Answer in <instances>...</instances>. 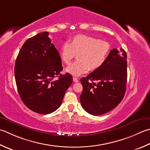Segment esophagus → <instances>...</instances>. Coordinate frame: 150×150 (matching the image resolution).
Returning a JSON list of instances; mask_svg holds the SVG:
<instances>
[{
    "instance_id": "34e87169",
    "label": "esophagus",
    "mask_w": 150,
    "mask_h": 150,
    "mask_svg": "<svg viewBox=\"0 0 150 150\" xmlns=\"http://www.w3.org/2000/svg\"><path fill=\"white\" fill-rule=\"evenodd\" d=\"M73 81L75 82V83H77V82H79V79L77 77H73Z\"/></svg>"
}]
</instances>
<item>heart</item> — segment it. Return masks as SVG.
<instances>
[{
  "label": "heart",
  "instance_id": "obj_1",
  "mask_svg": "<svg viewBox=\"0 0 150 150\" xmlns=\"http://www.w3.org/2000/svg\"><path fill=\"white\" fill-rule=\"evenodd\" d=\"M110 46L106 41L84 34L73 36L69 43L65 42L61 45L60 57L64 64H69L78 54L79 61L73 63L66 69L69 74L79 76L88 70L95 71L106 62L109 54Z\"/></svg>",
  "mask_w": 150,
  "mask_h": 150
}]
</instances>
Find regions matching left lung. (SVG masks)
Listing matches in <instances>:
<instances>
[{
  "instance_id": "obj_1",
  "label": "left lung",
  "mask_w": 150,
  "mask_h": 150,
  "mask_svg": "<svg viewBox=\"0 0 150 150\" xmlns=\"http://www.w3.org/2000/svg\"><path fill=\"white\" fill-rule=\"evenodd\" d=\"M127 54L113 49L105 64L81 79V105L87 112L99 116L112 110L124 98L127 79ZM96 80L97 83H93Z\"/></svg>"
}]
</instances>
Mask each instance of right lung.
Returning <instances> with one entry per match:
<instances>
[{"label": "right lung", "instance_id": "add662e5", "mask_svg": "<svg viewBox=\"0 0 150 150\" xmlns=\"http://www.w3.org/2000/svg\"><path fill=\"white\" fill-rule=\"evenodd\" d=\"M44 32L29 38L15 64V79L21 99L29 109L41 114L57 110L73 82L68 73L62 75L57 49ZM57 76L58 79H54Z\"/></svg>", "mask_w": 150, "mask_h": 150}]
</instances>
